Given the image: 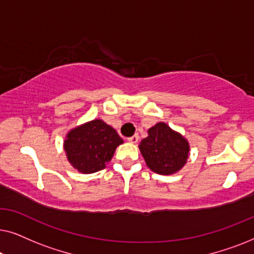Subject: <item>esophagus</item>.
Listing matches in <instances>:
<instances>
[{
  "instance_id": "34e87169",
  "label": "esophagus",
  "mask_w": 254,
  "mask_h": 254,
  "mask_svg": "<svg viewBox=\"0 0 254 254\" xmlns=\"http://www.w3.org/2000/svg\"><path fill=\"white\" fill-rule=\"evenodd\" d=\"M128 141H129L130 143H137V141H138V135L135 134V135H133V136L128 137Z\"/></svg>"
}]
</instances>
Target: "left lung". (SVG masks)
<instances>
[{"mask_svg": "<svg viewBox=\"0 0 254 254\" xmlns=\"http://www.w3.org/2000/svg\"><path fill=\"white\" fill-rule=\"evenodd\" d=\"M148 134L138 147L150 170L159 175L179 171L189 157V142L164 123L156 124Z\"/></svg>", "mask_w": 254, "mask_h": 254, "instance_id": "1", "label": "left lung"}]
</instances>
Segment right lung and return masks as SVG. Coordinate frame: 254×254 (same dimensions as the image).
I'll use <instances>...</instances> for the list:
<instances>
[{
    "label": "right lung",
    "mask_w": 254,
    "mask_h": 254,
    "mask_svg": "<svg viewBox=\"0 0 254 254\" xmlns=\"http://www.w3.org/2000/svg\"><path fill=\"white\" fill-rule=\"evenodd\" d=\"M121 143L123 138L116 129L97 119L69 131L64 150L75 169L82 173H93L105 168Z\"/></svg>",
    "instance_id": "add662e5"
}]
</instances>
